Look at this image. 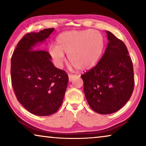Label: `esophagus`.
Wrapping results in <instances>:
<instances>
[{
    "label": "esophagus",
    "instance_id": "obj_1",
    "mask_svg": "<svg viewBox=\"0 0 146 146\" xmlns=\"http://www.w3.org/2000/svg\"><path fill=\"white\" fill-rule=\"evenodd\" d=\"M76 77V75H74V74H68V78H69V81L70 82H71V81H72Z\"/></svg>",
    "mask_w": 146,
    "mask_h": 146
}]
</instances>
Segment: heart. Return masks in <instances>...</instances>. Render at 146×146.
<instances>
[{
    "label": "heart",
    "instance_id": "1",
    "mask_svg": "<svg viewBox=\"0 0 146 146\" xmlns=\"http://www.w3.org/2000/svg\"><path fill=\"white\" fill-rule=\"evenodd\" d=\"M104 48L102 35L96 30L66 31L58 36L56 46L50 49L54 62L62 66L64 54L69 62L80 70H88L96 65Z\"/></svg>",
    "mask_w": 146,
    "mask_h": 146
}]
</instances>
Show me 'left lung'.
I'll return each instance as SVG.
<instances>
[{"mask_svg": "<svg viewBox=\"0 0 146 146\" xmlns=\"http://www.w3.org/2000/svg\"><path fill=\"white\" fill-rule=\"evenodd\" d=\"M108 44L96 66L81 76L88 103L96 112L114 113L129 100L134 88L133 68L126 46L109 31Z\"/></svg>", "mask_w": 146, "mask_h": 146, "instance_id": "8db88e82", "label": "left lung"}]
</instances>
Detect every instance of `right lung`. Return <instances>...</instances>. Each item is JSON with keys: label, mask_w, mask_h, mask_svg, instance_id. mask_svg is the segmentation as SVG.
Wrapping results in <instances>:
<instances>
[{"label": "right lung", "mask_w": 146, "mask_h": 146, "mask_svg": "<svg viewBox=\"0 0 146 146\" xmlns=\"http://www.w3.org/2000/svg\"><path fill=\"white\" fill-rule=\"evenodd\" d=\"M54 30L26 34L11 58V82L17 98L29 112L39 116L58 110L68 82L66 72L54 66L48 52L35 47Z\"/></svg>", "instance_id": "obj_1"}]
</instances>
